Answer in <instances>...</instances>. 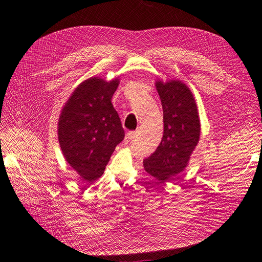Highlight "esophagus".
<instances>
[{
    "mask_svg": "<svg viewBox=\"0 0 262 262\" xmlns=\"http://www.w3.org/2000/svg\"><path fill=\"white\" fill-rule=\"evenodd\" d=\"M135 134H137V132H135V131L128 132L127 134H125V137H124V142L128 143V142L132 141L134 139V137H135Z\"/></svg>",
    "mask_w": 262,
    "mask_h": 262,
    "instance_id": "1",
    "label": "esophagus"
}]
</instances>
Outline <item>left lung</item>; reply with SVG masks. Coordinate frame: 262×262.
<instances>
[{
	"label": "left lung",
	"instance_id": "obj_1",
	"mask_svg": "<svg viewBox=\"0 0 262 262\" xmlns=\"http://www.w3.org/2000/svg\"><path fill=\"white\" fill-rule=\"evenodd\" d=\"M163 110V137L144 169L161 183L183 172L200 139V119L192 92L179 80H157Z\"/></svg>",
	"mask_w": 262,
	"mask_h": 262
}]
</instances>
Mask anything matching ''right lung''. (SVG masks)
I'll return each mask as SVG.
<instances>
[{"label":"right lung","instance_id":"add662e5","mask_svg":"<svg viewBox=\"0 0 262 262\" xmlns=\"http://www.w3.org/2000/svg\"><path fill=\"white\" fill-rule=\"evenodd\" d=\"M119 79L91 77L72 93L58 123L59 144L68 163L83 181L102 176L124 130L111 102Z\"/></svg>","mask_w":262,"mask_h":262}]
</instances>
